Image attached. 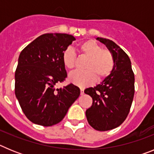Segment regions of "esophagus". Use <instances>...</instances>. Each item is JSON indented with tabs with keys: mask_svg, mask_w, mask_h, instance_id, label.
I'll return each mask as SVG.
<instances>
[{
	"mask_svg": "<svg viewBox=\"0 0 154 154\" xmlns=\"http://www.w3.org/2000/svg\"><path fill=\"white\" fill-rule=\"evenodd\" d=\"M80 94H81V95H83L84 94V89H80Z\"/></svg>",
	"mask_w": 154,
	"mask_h": 154,
	"instance_id": "34e87169",
	"label": "esophagus"
}]
</instances>
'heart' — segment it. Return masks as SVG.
<instances>
[{
  "label": "heart",
  "instance_id": "obj_1",
  "mask_svg": "<svg viewBox=\"0 0 154 154\" xmlns=\"http://www.w3.org/2000/svg\"><path fill=\"white\" fill-rule=\"evenodd\" d=\"M79 50L81 55L88 59L84 66L85 71L70 74L69 79L72 83L80 87L88 86L93 84L96 79L101 81L112 72L115 61L111 51L103 49V47L93 40L82 42ZM62 59L66 69L72 70L75 66L76 55L70 48L62 52Z\"/></svg>",
  "mask_w": 154,
  "mask_h": 154
}]
</instances>
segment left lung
<instances>
[{"label":"left lung","instance_id":"left-lung-1","mask_svg":"<svg viewBox=\"0 0 154 154\" xmlns=\"http://www.w3.org/2000/svg\"><path fill=\"white\" fill-rule=\"evenodd\" d=\"M114 57L112 72L101 83L85 89L92 98V105L85 111L88 123L99 131L118 127L127 117L134 96V74L126 53L109 39L97 38Z\"/></svg>","mask_w":154,"mask_h":154}]
</instances>
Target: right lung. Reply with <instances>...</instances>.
<instances>
[{"label":"right lung","mask_w":154,"mask_h":154,"mask_svg":"<svg viewBox=\"0 0 154 154\" xmlns=\"http://www.w3.org/2000/svg\"><path fill=\"white\" fill-rule=\"evenodd\" d=\"M75 40L68 34H45L19 55L15 96L24 115L35 124L51 126L61 122L79 96V88L73 84L55 88L67 77L62 55Z\"/></svg>","instance_id":"1"}]
</instances>
